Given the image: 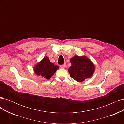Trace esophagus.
<instances>
[{
    "mask_svg": "<svg viewBox=\"0 0 124 124\" xmlns=\"http://www.w3.org/2000/svg\"><path fill=\"white\" fill-rule=\"evenodd\" d=\"M60 67H61V68H65V67H66V63H64V64L61 65V66H60Z\"/></svg>",
    "mask_w": 124,
    "mask_h": 124,
    "instance_id": "obj_1",
    "label": "esophagus"
}]
</instances>
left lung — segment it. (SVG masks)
Returning a JSON list of instances; mask_svg holds the SVG:
<instances>
[{"label":"left lung","instance_id":"obj_1","mask_svg":"<svg viewBox=\"0 0 124 124\" xmlns=\"http://www.w3.org/2000/svg\"><path fill=\"white\" fill-rule=\"evenodd\" d=\"M70 62L72 66L68 70L70 76L78 82H82L91 77L94 72V65L85 56H76L71 58Z\"/></svg>","mask_w":124,"mask_h":124}]
</instances>
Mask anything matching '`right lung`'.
<instances>
[{
    "label": "right lung",
    "mask_w": 124,
    "mask_h": 124,
    "mask_svg": "<svg viewBox=\"0 0 124 124\" xmlns=\"http://www.w3.org/2000/svg\"><path fill=\"white\" fill-rule=\"evenodd\" d=\"M58 68V66H55L53 63L51 62L48 58L46 57L35 66V72L38 76H41L48 80Z\"/></svg>",
    "instance_id": "obj_1"
}]
</instances>
